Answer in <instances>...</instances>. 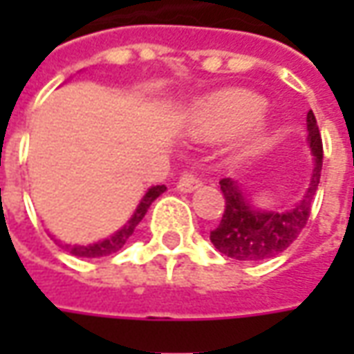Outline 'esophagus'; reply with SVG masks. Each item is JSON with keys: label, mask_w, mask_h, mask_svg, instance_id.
Masks as SVG:
<instances>
[{"label": "esophagus", "mask_w": 354, "mask_h": 354, "mask_svg": "<svg viewBox=\"0 0 354 354\" xmlns=\"http://www.w3.org/2000/svg\"><path fill=\"white\" fill-rule=\"evenodd\" d=\"M201 178L197 176V174H192V172H184L182 176H180V180H178V192H182V193H192L195 192L197 187H201Z\"/></svg>", "instance_id": "34e87169"}]
</instances>
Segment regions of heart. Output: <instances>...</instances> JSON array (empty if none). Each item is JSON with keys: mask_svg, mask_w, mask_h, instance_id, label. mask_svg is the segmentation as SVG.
Listing matches in <instances>:
<instances>
[{"mask_svg": "<svg viewBox=\"0 0 354 354\" xmlns=\"http://www.w3.org/2000/svg\"><path fill=\"white\" fill-rule=\"evenodd\" d=\"M263 96L250 91L231 88L201 100L189 115V131L199 140H218L256 121L266 111ZM261 134L252 132L241 144V151L250 153L260 146Z\"/></svg>", "mask_w": 354, "mask_h": 354, "instance_id": "obj_1", "label": "heart"}]
</instances>
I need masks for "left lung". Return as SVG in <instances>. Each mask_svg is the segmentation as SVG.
I'll use <instances>...</instances> for the list:
<instances>
[{"label":"left lung","mask_w":354,"mask_h":354,"mask_svg":"<svg viewBox=\"0 0 354 354\" xmlns=\"http://www.w3.org/2000/svg\"><path fill=\"white\" fill-rule=\"evenodd\" d=\"M307 144L313 153V172L301 201L288 210L254 208L237 180H220L225 210L222 222L210 231L212 245L227 258L239 261H261L284 252L301 233L311 214V203L320 182L322 170V140L315 113H307Z\"/></svg>","instance_id":"8db88e82"}]
</instances>
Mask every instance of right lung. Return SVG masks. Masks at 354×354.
<instances>
[{
    "mask_svg": "<svg viewBox=\"0 0 354 354\" xmlns=\"http://www.w3.org/2000/svg\"><path fill=\"white\" fill-rule=\"evenodd\" d=\"M167 192V187L165 185H151L146 193H144V197L140 199L138 207L134 210V214L129 218V222L124 223L121 230H117L113 235H109L108 239H102L98 243H93V245H66V243H60L58 239H55L53 235L50 237L55 239V243L58 246H62L66 248L68 252L73 254V256H77V258H102V256H109V254L117 252L119 248H123V245L129 241L134 230H136V225L142 222V218L146 216L147 208L151 207V203H153L161 193Z\"/></svg>",
    "mask_w": 354,
    "mask_h": 354,
    "instance_id": "right-lung-1",
    "label": "right lung"
}]
</instances>
